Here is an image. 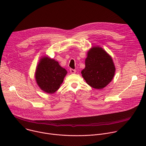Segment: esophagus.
<instances>
[{
    "mask_svg": "<svg viewBox=\"0 0 146 146\" xmlns=\"http://www.w3.org/2000/svg\"><path fill=\"white\" fill-rule=\"evenodd\" d=\"M70 73H71L72 74H74V73H76V70H74V69H70Z\"/></svg>",
    "mask_w": 146,
    "mask_h": 146,
    "instance_id": "esophagus-1",
    "label": "esophagus"
}]
</instances>
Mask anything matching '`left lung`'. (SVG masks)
<instances>
[{"instance_id":"8db88e82","label":"left lung","mask_w":146,"mask_h":146,"mask_svg":"<svg viewBox=\"0 0 146 146\" xmlns=\"http://www.w3.org/2000/svg\"><path fill=\"white\" fill-rule=\"evenodd\" d=\"M86 67L81 71L87 84L95 89L105 88L111 81L115 68L111 57L99 47H94L88 53Z\"/></svg>"}]
</instances>
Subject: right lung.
I'll return each mask as SVG.
<instances>
[{"instance_id": "1", "label": "right lung", "mask_w": 146, "mask_h": 146, "mask_svg": "<svg viewBox=\"0 0 146 146\" xmlns=\"http://www.w3.org/2000/svg\"><path fill=\"white\" fill-rule=\"evenodd\" d=\"M67 74L58 62L47 56L41 58L37 65L35 78L38 87L48 94H53L60 87Z\"/></svg>"}]
</instances>
